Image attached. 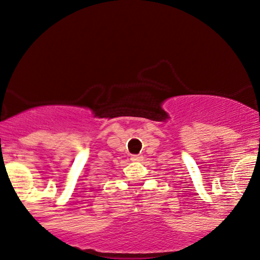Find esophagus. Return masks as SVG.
Wrapping results in <instances>:
<instances>
[{
	"label": "esophagus",
	"mask_w": 260,
	"mask_h": 260,
	"mask_svg": "<svg viewBox=\"0 0 260 260\" xmlns=\"http://www.w3.org/2000/svg\"><path fill=\"white\" fill-rule=\"evenodd\" d=\"M133 161H142L143 160V156L142 155H132V157H131Z\"/></svg>",
	"instance_id": "esophagus-1"
}]
</instances>
